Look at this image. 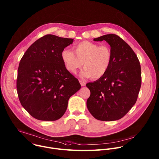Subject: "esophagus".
<instances>
[{
	"instance_id": "34e87169",
	"label": "esophagus",
	"mask_w": 159,
	"mask_h": 159,
	"mask_svg": "<svg viewBox=\"0 0 159 159\" xmlns=\"http://www.w3.org/2000/svg\"><path fill=\"white\" fill-rule=\"evenodd\" d=\"M79 82H80V85H81V86H82V87H84V86H85V82H84V81L79 80Z\"/></svg>"
}]
</instances>
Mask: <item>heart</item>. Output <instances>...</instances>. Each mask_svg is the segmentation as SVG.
<instances>
[{
	"mask_svg": "<svg viewBox=\"0 0 159 159\" xmlns=\"http://www.w3.org/2000/svg\"><path fill=\"white\" fill-rule=\"evenodd\" d=\"M73 49L65 48L61 54L64 67L69 72L75 73L84 63V75L98 80L109 70L112 61V52L109 45L82 41L75 45Z\"/></svg>",
	"mask_w": 159,
	"mask_h": 159,
	"instance_id": "heart-1",
	"label": "heart"
}]
</instances>
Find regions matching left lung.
Wrapping results in <instances>:
<instances>
[{
    "label": "left lung",
    "instance_id": "1",
    "mask_svg": "<svg viewBox=\"0 0 159 159\" xmlns=\"http://www.w3.org/2000/svg\"><path fill=\"white\" fill-rule=\"evenodd\" d=\"M93 40H105L110 45L112 61L104 76L86 84L90 91L87 107L97 120H117L137 101L142 82L140 62L132 48L116 34L104 35Z\"/></svg>",
    "mask_w": 159,
    "mask_h": 159
}]
</instances>
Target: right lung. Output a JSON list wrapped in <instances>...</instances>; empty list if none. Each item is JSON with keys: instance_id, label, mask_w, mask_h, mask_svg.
Instances as JSON below:
<instances>
[{"instance_id": "1", "label": "right lung", "mask_w": 159, "mask_h": 159, "mask_svg": "<svg viewBox=\"0 0 159 159\" xmlns=\"http://www.w3.org/2000/svg\"><path fill=\"white\" fill-rule=\"evenodd\" d=\"M74 39L48 34L37 40L22 57L17 72V94L34 118L54 121L65 114L69 98L80 90L79 80L64 67L61 52Z\"/></svg>"}]
</instances>
